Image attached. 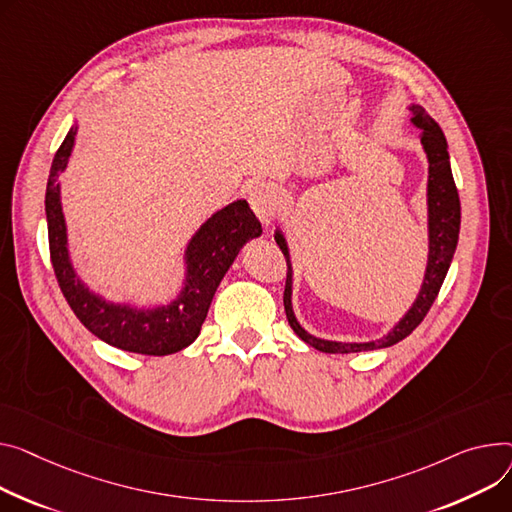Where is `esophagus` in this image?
Instances as JSON below:
<instances>
[{
    "mask_svg": "<svg viewBox=\"0 0 512 512\" xmlns=\"http://www.w3.org/2000/svg\"><path fill=\"white\" fill-rule=\"evenodd\" d=\"M249 203L255 212V216L263 222L269 224V220L276 216V193L271 191L267 185L257 183L249 189Z\"/></svg>",
    "mask_w": 512,
    "mask_h": 512,
    "instance_id": "obj_1",
    "label": "esophagus"
}]
</instances>
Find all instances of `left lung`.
<instances>
[{"mask_svg":"<svg viewBox=\"0 0 512 512\" xmlns=\"http://www.w3.org/2000/svg\"><path fill=\"white\" fill-rule=\"evenodd\" d=\"M410 111L414 113L412 123L422 129V146L428 158V263H426V274L422 288L418 292V298L414 300L412 309L403 315V319L381 339H374V342L364 344H346V342H329V339H321L304 331L300 323L294 317L292 309V265H290V251L286 236L282 230H276V243L282 249L286 263H288V278H286V290H284V309L290 327L294 333L313 346L319 352L325 354H350V352H368V350H379L389 348L403 337L410 335L428 315L432 302L438 296V290L447 278L449 265L453 261L457 241H459V226H461V203L459 193L455 187V179L451 173V162H449V146L447 138L438 123L420 107L412 105Z\"/></svg>","mask_w":512,"mask_h":512,"instance_id":"1","label":"left lung"}]
</instances>
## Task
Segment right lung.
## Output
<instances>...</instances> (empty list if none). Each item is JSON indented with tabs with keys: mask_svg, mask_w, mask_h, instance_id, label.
I'll return each mask as SVG.
<instances>
[{
	"mask_svg": "<svg viewBox=\"0 0 512 512\" xmlns=\"http://www.w3.org/2000/svg\"><path fill=\"white\" fill-rule=\"evenodd\" d=\"M76 131V125L67 131L55 154L45 193L49 251L59 288L82 325L109 346L146 356L175 354L195 342L228 267L245 243L261 236V224L245 199L232 201L203 222L185 251V286L170 304L135 309L100 298L74 271L61 212L59 175L72 156Z\"/></svg>",
	"mask_w": 512,
	"mask_h": 512,
	"instance_id": "1",
	"label": "right lung"
}]
</instances>
